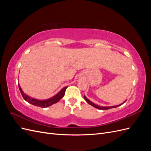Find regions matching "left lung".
<instances>
[{"instance_id":"1","label":"left lung","mask_w":151,"mask_h":151,"mask_svg":"<svg viewBox=\"0 0 151 151\" xmlns=\"http://www.w3.org/2000/svg\"><path fill=\"white\" fill-rule=\"evenodd\" d=\"M84 98L85 99V100L86 101L88 102L89 104H91V105H92L93 106H94V108H97V109H101V110H106V109H111V108H116V107H118V106H121L122 104H123V103H124L125 102H123L122 104H119V105H117V106H108V107H104V106H98V105H96V104H94L93 103H92L91 102L90 100H89L88 98H87L85 96H84Z\"/></svg>"}]
</instances>
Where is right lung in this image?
Listing matches in <instances>:
<instances>
[{
    "instance_id": "obj_1",
    "label": "right lung",
    "mask_w": 151,
    "mask_h": 151,
    "mask_svg": "<svg viewBox=\"0 0 151 151\" xmlns=\"http://www.w3.org/2000/svg\"><path fill=\"white\" fill-rule=\"evenodd\" d=\"M67 88V87H65V88H63L57 94H56L55 96H53L51 98H50L47 100H42V101H41V100H38V99H34L33 98H31V97L28 96V95L24 94L23 91H22L21 87L19 84V89L20 90V92L22 94V98H24L25 101L31 104L35 105V106H39L41 108H47V107L51 106V105L53 104L57 103L59 100H60L63 97Z\"/></svg>"
}]
</instances>
